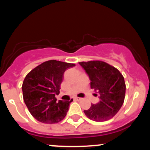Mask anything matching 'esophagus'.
Listing matches in <instances>:
<instances>
[{"mask_svg": "<svg viewBox=\"0 0 150 150\" xmlns=\"http://www.w3.org/2000/svg\"><path fill=\"white\" fill-rule=\"evenodd\" d=\"M75 99L76 101H80L81 99H82V98H80V97H75Z\"/></svg>", "mask_w": 150, "mask_h": 150, "instance_id": "1", "label": "esophagus"}]
</instances>
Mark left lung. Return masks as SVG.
Masks as SVG:
<instances>
[{"mask_svg": "<svg viewBox=\"0 0 150 150\" xmlns=\"http://www.w3.org/2000/svg\"><path fill=\"white\" fill-rule=\"evenodd\" d=\"M79 63L89 75L91 88L99 94V102L91 105L84 113L94 121L111 119L124 102L126 88L124 77L117 68L106 62L90 61Z\"/></svg>", "mask_w": 150, "mask_h": 150, "instance_id": "obj_1", "label": "left lung"}]
</instances>
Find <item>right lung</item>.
I'll list each match as a JSON object with an SVG mask.
<instances>
[{"instance_id":"add662e5","label":"right lung","mask_w":150,"mask_h":150,"mask_svg":"<svg viewBox=\"0 0 150 150\" xmlns=\"http://www.w3.org/2000/svg\"><path fill=\"white\" fill-rule=\"evenodd\" d=\"M74 63L56 60L45 61L26 75L22 86L23 99L32 116L47 124L57 123L66 116L70 101H57L64 72Z\"/></svg>"}]
</instances>
